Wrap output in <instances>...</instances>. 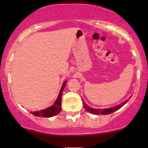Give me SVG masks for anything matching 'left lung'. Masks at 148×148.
Wrapping results in <instances>:
<instances>
[{"label":"left lung","instance_id":"8db88e82","mask_svg":"<svg viewBox=\"0 0 148 148\" xmlns=\"http://www.w3.org/2000/svg\"><path fill=\"white\" fill-rule=\"evenodd\" d=\"M128 101V99L126 100L125 102H123V103L120 104L119 106H114V107L110 108H106V109H95V108H91L89 106L86 105V104L84 102V108L86 111L90 112V114H97V115H107V114H110L111 113H113L115 111H116L120 108L123 107V106L125 105V104Z\"/></svg>","mask_w":148,"mask_h":148}]
</instances>
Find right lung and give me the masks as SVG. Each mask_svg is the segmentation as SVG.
<instances>
[{
  "label": "right lung",
  "instance_id": "add662e5",
  "mask_svg": "<svg viewBox=\"0 0 148 148\" xmlns=\"http://www.w3.org/2000/svg\"><path fill=\"white\" fill-rule=\"evenodd\" d=\"M67 81H65L63 84V85L61 88L60 94H59V96L57 99L56 101L55 102L54 105H53L51 107H49L47 109L40 110V111L38 112H31L32 114L34 116H36L38 117H45V118H49L51 116H54L60 113L62 110V92L63 90L66 86Z\"/></svg>",
  "mask_w": 148,
  "mask_h": 148
}]
</instances>
